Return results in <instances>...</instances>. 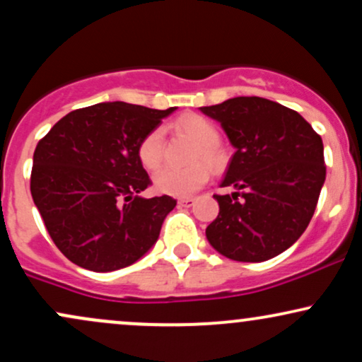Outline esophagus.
<instances>
[{"label": "esophagus", "instance_id": "esophagus-1", "mask_svg": "<svg viewBox=\"0 0 362 362\" xmlns=\"http://www.w3.org/2000/svg\"><path fill=\"white\" fill-rule=\"evenodd\" d=\"M178 204L184 207H190L194 206V199L192 197H185V199H178Z\"/></svg>", "mask_w": 362, "mask_h": 362}]
</instances>
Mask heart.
Masks as SVG:
<instances>
[{
	"label": "heart",
	"mask_w": 362,
	"mask_h": 362,
	"mask_svg": "<svg viewBox=\"0 0 362 362\" xmlns=\"http://www.w3.org/2000/svg\"><path fill=\"white\" fill-rule=\"evenodd\" d=\"M177 126L190 136L199 144L195 153V161L202 160L211 168L218 170L224 165V153L219 146V129L213 120L204 115L187 114L177 120ZM138 156L146 170H156L165 156V131L163 127H155L141 139L138 146ZM209 178V170L206 165L197 163L190 168L165 167L156 173L153 182L158 192L187 197L197 192Z\"/></svg>",
	"instance_id": "heart-1"
}]
</instances>
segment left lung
Segmentation results:
<instances>
[{
    "label": "left lung",
    "mask_w": 362,
    "mask_h": 362,
    "mask_svg": "<svg viewBox=\"0 0 362 362\" xmlns=\"http://www.w3.org/2000/svg\"><path fill=\"white\" fill-rule=\"evenodd\" d=\"M218 120L235 155L214 195L219 214L206 228L216 252L236 262L279 255L306 230L325 182L322 138L298 112L260 97L201 107Z\"/></svg>",
    "instance_id": "8db88e82"
}]
</instances>
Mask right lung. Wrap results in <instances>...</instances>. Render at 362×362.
Listing matches in <instances>:
<instances>
[{"label": "right lung", "mask_w": 362, "mask_h": 362, "mask_svg": "<svg viewBox=\"0 0 362 362\" xmlns=\"http://www.w3.org/2000/svg\"><path fill=\"white\" fill-rule=\"evenodd\" d=\"M177 110L103 102L69 112L37 144L30 192L56 247L73 264L112 272L138 262L175 199L141 197L151 184L138 146Z\"/></svg>", "instance_id": "right-lung-1"}]
</instances>
